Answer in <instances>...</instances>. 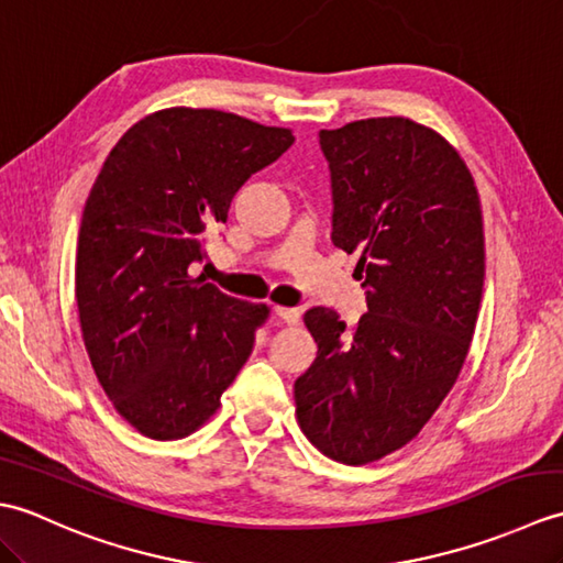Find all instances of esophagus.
<instances>
[{"instance_id":"34e87169","label":"esophagus","mask_w":563,"mask_h":563,"mask_svg":"<svg viewBox=\"0 0 563 563\" xmlns=\"http://www.w3.org/2000/svg\"><path fill=\"white\" fill-rule=\"evenodd\" d=\"M273 312H275V317L278 319H283L285 324H300V309H295V307H273Z\"/></svg>"}]
</instances>
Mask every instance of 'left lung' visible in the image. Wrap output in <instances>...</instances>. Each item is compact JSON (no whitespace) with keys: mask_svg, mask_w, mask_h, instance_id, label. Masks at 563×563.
<instances>
[{"mask_svg":"<svg viewBox=\"0 0 563 563\" xmlns=\"http://www.w3.org/2000/svg\"><path fill=\"white\" fill-rule=\"evenodd\" d=\"M333 244L361 251L357 324L312 307L317 361L295 382L302 433L327 457L367 464L411 442L457 382L484 292V220L460 152L387 115L321 130Z\"/></svg>","mask_w":563,"mask_h":563,"instance_id":"left-lung-1","label":"left lung"}]
</instances>
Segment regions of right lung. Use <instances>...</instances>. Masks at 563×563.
<instances>
[{
  "label": "right lung",
  "mask_w": 563,
  "mask_h": 563,
  "mask_svg": "<svg viewBox=\"0 0 563 563\" xmlns=\"http://www.w3.org/2000/svg\"><path fill=\"white\" fill-rule=\"evenodd\" d=\"M292 142L290 128L174 106L106 157L81 214L75 295L93 373L142 435L178 440L210 421L254 351L268 305L188 268L246 178Z\"/></svg>",
  "instance_id": "right-lung-1"
}]
</instances>
